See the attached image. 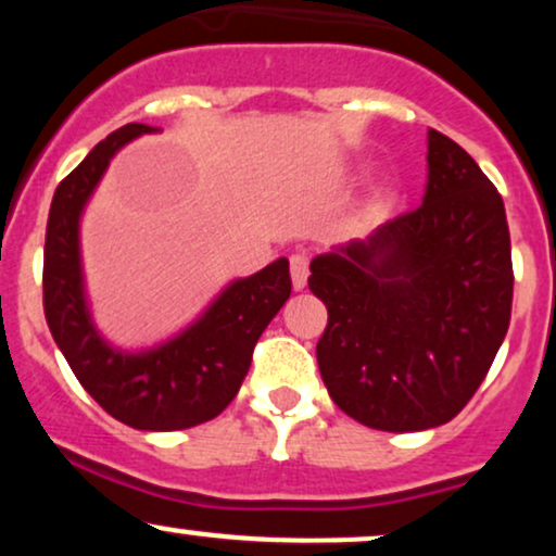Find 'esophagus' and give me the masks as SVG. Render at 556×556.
I'll list each match as a JSON object with an SVG mask.
<instances>
[{
	"instance_id": "obj_1",
	"label": "esophagus",
	"mask_w": 556,
	"mask_h": 556,
	"mask_svg": "<svg viewBox=\"0 0 556 556\" xmlns=\"http://www.w3.org/2000/svg\"><path fill=\"white\" fill-rule=\"evenodd\" d=\"M290 274H292V287L295 290H303L305 282H308V256L305 253H295L290 258Z\"/></svg>"
}]
</instances>
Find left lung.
<instances>
[{"instance_id":"8db88e82","label":"left lung","mask_w":556,"mask_h":556,"mask_svg":"<svg viewBox=\"0 0 556 556\" xmlns=\"http://www.w3.org/2000/svg\"><path fill=\"white\" fill-rule=\"evenodd\" d=\"M424 203L311 261L329 311L316 344L329 397L379 431L452 420L486 379L513 314L502 195L468 151L429 130Z\"/></svg>"}]
</instances>
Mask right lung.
Listing matches in <instances>:
<instances>
[{
	"label": "right lung",
	"instance_id": "obj_1",
	"mask_svg": "<svg viewBox=\"0 0 556 556\" xmlns=\"http://www.w3.org/2000/svg\"><path fill=\"white\" fill-rule=\"evenodd\" d=\"M143 132L156 127H119L56 185L43 245V314L83 389L112 418L140 431H177L206 424L235 400L258 337L290 298L292 279L287 258L235 279L195 324L143 353L101 340L83 292L80 214L110 159Z\"/></svg>",
	"mask_w": 556,
	"mask_h": 556
}]
</instances>
